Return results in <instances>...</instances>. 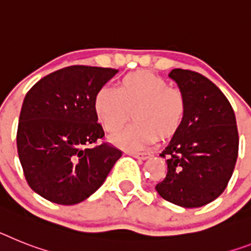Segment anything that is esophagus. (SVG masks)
<instances>
[{"label":"esophagus","instance_id":"esophagus-1","mask_svg":"<svg viewBox=\"0 0 251 251\" xmlns=\"http://www.w3.org/2000/svg\"><path fill=\"white\" fill-rule=\"evenodd\" d=\"M129 154L134 158H138V159H147L149 157L148 153H143V151H129Z\"/></svg>","mask_w":251,"mask_h":251}]
</instances>
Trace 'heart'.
I'll list each match as a JSON object with an SVG mask.
<instances>
[{
  "label": "heart",
  "mask_w": 251,
  "mask_h": 251,
  "mask_svg": "<svg viewBox=\"0 0 251 251\" xmlns=\"http://www.w3.org/2000/svg\"><path fill=\"white\" fill-rule=\"evenodd\" d=\"M94 112L106 131L113 132L134 110L135 124L115 132L111 138L120 148L138 151L157 136L171 138L180 130L186 115V102L180 89L168 86L161 76L148 71L127 74L117 89L103 86L94 96Z\"/></svg>",
  "instance_id": "heart-1"
}]
</instances>
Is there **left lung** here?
Here are the masks:
<instances>
[{
    "label": "left lung",
    "mask_w": 251,
    "mask_h": 251,
    "mask_svg": "<svg viewBox=\"0 0 251 251\" xmlns=\"http://www.w3.org/2000/svg\"><path fill=\"white\" fill-rule=\"evenodd\" d=\"M168 76L184 94L186 115L159 154L167 175L155 190L180 207H203L220 197L232 176L239 153L236 117L220 88L201 74L174 69Z\"/></svg>",
    "instance_id": "8db88e82"
}]
</instances>
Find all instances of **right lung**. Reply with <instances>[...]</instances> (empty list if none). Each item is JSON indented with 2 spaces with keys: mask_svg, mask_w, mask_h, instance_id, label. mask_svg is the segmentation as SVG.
<instances>
[{
  "mask_svg": "<svg viewBox=\"0 0 251 251\" xmlns=\"http://www.w3.org/2000/svg\"><path fill=\"white\" fill-rule=\"evenodd\" d=\"M119 70L69 66L31 86L19 117L18 154L28 185L44 199L73 205L96 193L122 151L104 136L94 96Z\"/></svg>",
  "mask_w": 251,
  "mask_h": 251,
  "instance_id": "right-lung-1",
  "label": "right lung"
}]
</instances>
